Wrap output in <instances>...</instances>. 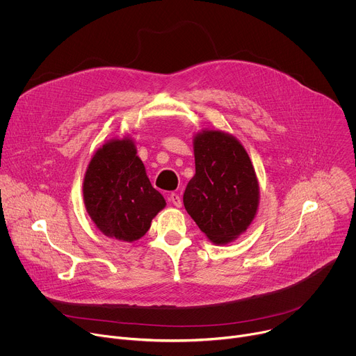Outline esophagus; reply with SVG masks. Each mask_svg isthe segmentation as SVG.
I'll list each match as a JSON object with an SVG mask.
<instances>
[{"label":"esophagus","instance_id":"obj_1","mask_svg":"<svg viewBox=\"0 0 356 356\" xmlns=\"http://www.w3.org/2000/svg\"><path fill=\"white\" fill-rule=\"evenodd\" d=\"M169 201L172 202V204H173L175 207H177V209H180V207H181V198H180V195H179V194L172 193V194L169 195Z\"/></svg>","mask_w":356,"mask_h":356}]
</instances>
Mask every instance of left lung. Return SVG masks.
Returning <instances> with one entry per match:
<instances>
[{"mask_svg":"<svg viewBox=\"0 0 356 356\" xmlns=\"http://www.w3.org/2000/svg\"><path fill=\"white\" fill-rule=\"evenodd\" d=\"M195 175L183 202L186 211L206 236L225 245L248 229L259 206L255 169L242 143L222 131L194 136Z\"/></svg>","mask_w":356,"mask_h":356,"instance_id":"obj_1","label":"left lung"}]
</instances>
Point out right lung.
Returning <instances> with one entry per match:
<instances>
[{
	"label": "right lung",
	"mask_w": 356,
	"mask_h": 356,
	"mask_svg": "<svg viewBox=\"0 0 356 356\" xmlns=\"http://www.w3.org/2000/svg\"><path fill=\"white\" fill-rule=\"evenodd\" d=\"M86 210L110 238L134 242L165 209L163 195L152 187L131 138L108 140L91 158L84 181Z\"/></svg>",
	"instance_id": "add662e5"
}]
</instances>
